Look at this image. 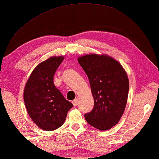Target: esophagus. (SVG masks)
Listing matches in <instances>:
<instances>
[{"mask_svg": "<svg viewBox=\"0 0 159 159\" xmlns=\"http://www.w3.org/2000/svg\"><path fill=\"white\" fill-rule=\"evenodd\" d=\"M78 102H79V100H78V99L77 98V99H75V100H73L72 101V104H73V105H74L75 107H76L77 105L78 104Z\"/></svg>", "mask_w": 159, "mask_h": 159, "instance_id": "34e87169", "label": "esophagus"}]
</instances>
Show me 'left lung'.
<instances>
[{"label": "left lung", "instance_id": "obj_1", "mask_svg": "<svg viewBox=\"0 0 159 159\" xmlns=\"http://www.w3.org/2000/svg\"><path fill=\"white\" fill-rule=\"evenodd\" d=\"M77 60L89 78L94 101L93 109L84 118L97 129H110L125 110L129 89L127 74L118 61L107 55H85Z\"/></svg>", "mask_w": 159, "mask_h": 159}]
</instances>
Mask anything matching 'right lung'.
Wrapping results in <instances>:
<instances>
[{
  "label": "right lung",
  "instance_id": "right-lung-1",
  "mask_svg": "<svg viewBox=\"0 0 159 159\" xmlns=\"http://www.w3.org/2000/svg\"><path fill=\"white\" fill-rule=\"evenodd\" d=\"M63 60V56H55L40 62L33 70L24 89L23 99L29 116L45 131L60 127L73 107L53 82L55 73Z\"/></svg>",
  "mask_w": 159,
  "mask_h": 159
}]
</instances>
